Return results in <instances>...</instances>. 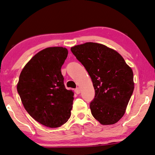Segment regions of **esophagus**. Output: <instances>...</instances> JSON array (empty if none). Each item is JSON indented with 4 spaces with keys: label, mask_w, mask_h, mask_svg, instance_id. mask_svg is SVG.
Listing matches in <instances>:
<instances>
[{
    "label": "esophagus",
    "mask_w": 155,
    "mask_h": 155,
    "mask_svg": "<svg viewBox=\"0 0 155 155\" xmlns=\"http://www.w3.org/2000/svg\"><path fill=\"white\" fill-rule=\"evenodd\" d=\"M75 92H76V94H79L81 93L80 88H78V87L76 88V90H75Z\"/></svg>",
    "instance_id": "34e87169"
}]
</instances>
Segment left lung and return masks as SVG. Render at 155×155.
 I'll return each instance as SVG.
<instances>
[{"instance_id":"8db88e82","label":"left lung","mask_w":155,"mask_h":155,"mask_svg":"<svg viewBox=\"0 0 155 155\" xmlns=\"http://www.w3.org/2000/svg\"><path fill=\"white\" fill-rule=\"evenodd\" d=\"M92 81L95 96L90 107L101 124H114L124 115L134 90L133 72L117 51L87 42L71 48Z\"/></svg>"}]
</instances>
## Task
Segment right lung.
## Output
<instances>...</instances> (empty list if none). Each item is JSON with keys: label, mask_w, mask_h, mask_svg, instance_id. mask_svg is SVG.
Wrapping results in <instances>:
<instances>
[{"label": "right lung", "mask_w": 155, "mask_h": 155, "mask_svg": "<svg viewBox=\"0 0 155 155\" xmlns=\"http://www.w3.org/2000/svg\"><path fill=\"white\" fill-rule=\"evenodd\" d=\"M63 47H49L34 55L21 72L17 91L28 114L50 128L71 115L74 92L65 89L61 68L68 57Z\"/></svg>", "instance_id": "right-lung-1"}]
</instances>
